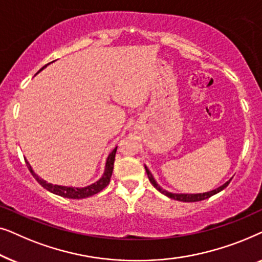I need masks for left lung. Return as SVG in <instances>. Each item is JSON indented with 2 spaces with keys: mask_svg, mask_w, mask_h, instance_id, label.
<instances>
[{
  "mask_svg": "<svg viewBox=\"0 0 262 262\" xmlns=\"http://www.w3.org/2000/svg\"><path fill=\"white\" fill-rule=\"evenodd\" d=\"M144 167H145V171H146V174H148V178H149L150 182H151L152 186L157 189V191H160L161 193H162V194L167 195L168 198L179 200V202H184V203H194V202H200V200H205L207 198H210V196L217 194L218 192L223 191V189L227 187V186L229 185V182H230V180H231V179H230V180L227 181L225 184H223L222 186H220L218 188L213 189V191H210V192H205V193H196V194H188V193H187V194H186V193H185V194H184V193H171V192L166 191V189H163L162 187H160V185L157 184L155 179H154L152 174L150 173L148 167H146V166H144Z\"/></svg>",
  "mask_w": 262,
  "mask_h": 262,
  "instance_id": "obj_1",
  "label": "left lung"
}]
</instances>
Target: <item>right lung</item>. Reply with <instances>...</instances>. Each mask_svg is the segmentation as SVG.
Masks as SVG:
<instances>
[{
  "instance_id": "right-lung-1",
  "label": "right lung",
  "mask_w": 262,
  "mask_h": 262,
  "mask_svg": "<svg viewBox=\"0 0 262 262\" xmlns=\"http://www.w3.org/2000/svg\"><path fill=\"white\" fill-rule=\"evenodd\" d=\"M45 67H42L39 71H41ZM39 71H38V73H39ZM117 148H118V146H116V148H114L112 151L110 152L108 157H107L106 164H105V171H103L102 177L100 178L98 181L94 182V184L85 186V187H68V186H59V185L49 184V182H46L44 179H41L40 177H39V175L34 173V170L32 169L31 164L28 163V161L26 159H25V161H26V166H27L28 169H30L31 174L33 175V178L39 182V184L42 186V187H44L45 189H48L49 192H51V193H53V194H57L59 196H63V198L83 199V198H88V196L94 195V194H96V193H99L100 191H102V189L110 184L111 177H112V171H113L114 160H116Z\"/></svg>"
}]
</instances>
